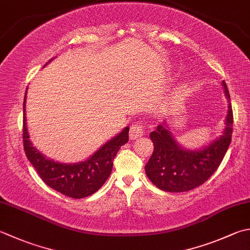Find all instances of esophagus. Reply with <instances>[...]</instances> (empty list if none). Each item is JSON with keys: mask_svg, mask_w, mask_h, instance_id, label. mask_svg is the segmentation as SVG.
Listing matches in <instances>:
<instances>
[{"mask_svg": "<svg viewBox=\"0 0 250 250\" xmlns=\"http://www.w3.org/2000/svg\"><path fill=\"white\" fill-rule=\"evenodd\" d=\"M143 134H144L143 125L140 124L132 125L131 129H130V139L131 140L139 139V138H141V136H143Z\"/></svg>", "mask_w": 250, "mask_h": 250, "instance_id": "obj_1", "label": "esophagus"}]
</instances>
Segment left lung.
Listing matches in <instances>:
<instances>
[{
    "instance_id": "left-lung-1",
    "label": "left lung",
    "mask_w": 250,
    "mask_h": 250,
    "mask_svg": "<svg viewBox=\"0 0 250 250\" xmlns=\"http://www.w3.org/2000/svg\"><path fill=\"white\" fill-rule=\"evenodd\" d=\"M229 109L222 135L202 149L183 148L173 139L166 121L150 133L154 151L145 166L147 178L158 188L170 193L198 188L214 173L232 140L233 110L227 83L222 81Z\"/></svg>"
}]
</instances>
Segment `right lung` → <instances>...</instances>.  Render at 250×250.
Masks as SVG:
<instances>
[{"mask_svg": "<svg viewBox=\"0 0 250 250\" xmlns=\"http://www.w3.org/2000/svg\"><path fill=\"white\" fill-rule=\"evenodd\" d=\"M26 95L27 91L23 99V148L28 160L44 183L71 198H84L97 192L110 175L114 165L112 160L119 148L128 143L129 126H125L119 134L109 140L84 161L77 164L56 163L34 148L29 139L30 136L26 121Z\"/></svg>", "mask_w": 250, "mask_h": 250, "instance_id": "right-lung-1", "label": "right lung"}]
</instances>
